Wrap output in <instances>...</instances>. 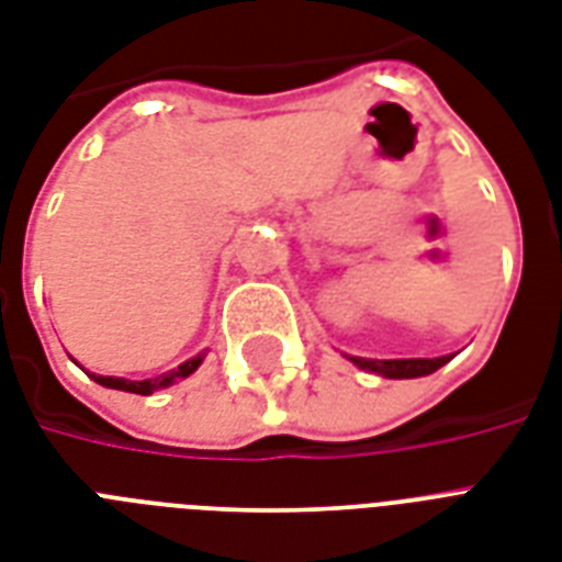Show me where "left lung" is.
<instances>
[{
	"instance_id": "1",
	"label": "left lung",
	"mask_w": 562,
	"mask_h": 562,
	"mask_svg": "<svg viewBox=\"0 0 562 562\" xmlns=\"http://www.w3.org/2000/svg\"><path fill=\"white\" fill-rule=\"evenodd\" d=\"M452 356H440V359H359L350 356L356 368L379 373L384 379H417V375H428L440 370Z\"/></svg>"
}]
</instances>
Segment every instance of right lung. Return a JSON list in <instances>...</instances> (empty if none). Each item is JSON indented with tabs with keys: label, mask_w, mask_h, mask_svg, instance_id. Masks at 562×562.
<instances>
[{
	"label": "right lung",
	"mask_w": 562,
	"mask_h": 562,
	"mask_svg": "<svg viewBox=\"0 0 562 562\" xmlns=\"http://www.w3.org/2000/svg\"><path fill=\"white\" fill-rule=\"evenodd\" d=\"M203 356H194V359L183 361L180 368L169 370V373L162 375H154V379H143V382H131V379H116V375H95L92 373V379L99 384H104V387H113V391H127V393H143V396H148V393L160 391V387H169V384H175L178 379H187V375H192L194 370L201 368Z\"/></svg>",
	"instance_id": "1"
}]
</instances>
